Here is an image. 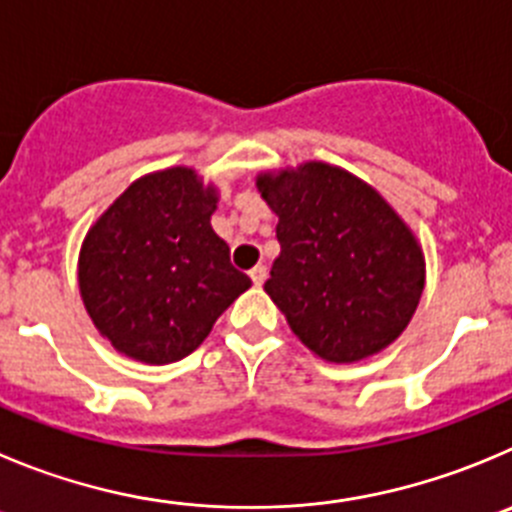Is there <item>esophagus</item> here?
Instances as JSON below:
<instances>
[{
  "instance_id": "esophagus-1",
  "label": "esophagus",
  "mask_w": 512,
  "mask_h": 512,
  "mask_svg": "<svg viewBox=\"0 0 512 512\" xmlns=\"http://www.w3.org/2000/svg\"><path fill=\"white\" fill-rule=\"evenodd\" d=\"M250 278H252V283H255V285H262L267 280V267L265 265H255L250 270Z\"/></svg>"
}]
</instances>
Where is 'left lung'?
I'll use <instances>...</instances> for the list:
<instances>
[{
  "label": "left lung",
  "instance_id": "obj_1",
  "mask_svg": "<svg viewBox=\"0 0 512 512\" xmlns=\"http://www.w3.org/2000/svg\"><path fill=\"white\" fill-rule=\"evenodd\" d=\"M257 189L278 214L280 255L265 293L295 336L331 364L394 343L422 298L424 255L391 204L323 161L267 171Z\"/></svg>",
  "mask_w": 512,
  "mask_h": 512
}]
</instances>
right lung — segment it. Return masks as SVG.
Masks as SVG:
<instances>
[{"label":"right lung","instance_id":"add662e5","mask_svg":"<svg viewBox=\"0 0 512 512\" xmlns=\"http://www.w3.org/2000/svg\"><path fill=\"white\" fill-rule=\"evenodd\" d=\"M217 189L189 166L133 181L85 234L78 285L100 336L141 364L202 346L252 280L212 229Z\"/></svg>","mask_w":512,"mask_h":512}]
</instances>
